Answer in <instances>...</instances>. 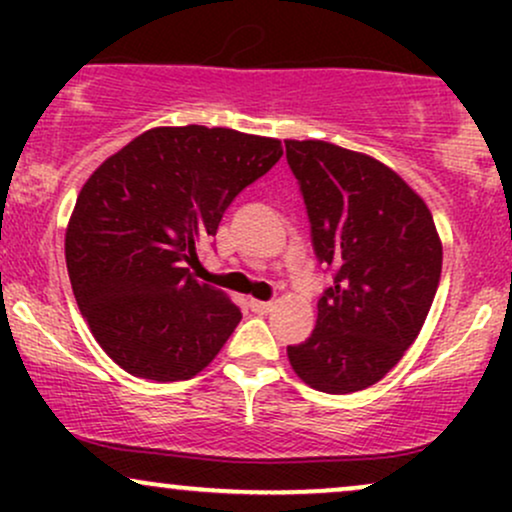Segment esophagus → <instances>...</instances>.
<instances>
[{
    "label": "esophagus",
    "mask_w": 512,
    "mask_h": 512,
    "mask_svg": "<svg viewBox=\"0 0 512 512\" xmlns=\"http://www.w3.org/2000/svg\"><path fill=\"white\" fill-rule=\"evenodd\" d=\"M250 310H252V313H257V315H267V313H272V310H274V303L272 301H255V298H252Z\"/></svg>",
    "instance_id": "34e87169"
}]
</instances>
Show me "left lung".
<instances>
[{"instance_id": "8db88e82", "label": "left lung", "mask_w": 512, "mask_h": 512, "mask_svg": "<svg viewBox=\"0 0 512 512\" xmlns=\"http://www.w3.org/2000/svg\"><path fill=\"white\" fill-rule=\"evenodd\" d=\"M284 144L317 260L337 267L317 301L313 334L286 354L313 390H366L419 337L436 298L443 243L424 199L383 161L320 139Z\"/></svg>"}]
</instances>
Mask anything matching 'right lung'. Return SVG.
Instances as JSON below:
<instances>
[{"label":"right lung","mask_w":512,"mask_h":512,"mask_svg":"<svg viewBox=\"0 0 512 512\" xmlns=\"http://www.w3.org/2000/svg\"><path fill=\"white\" fill-rule=\"evenodd\" d=\"M281 154L279 139L228 127H154L84 182L64 236L69 281L88 330L129 375L190 380L228 342L243 313L187 264Z\"/></svg>","instance_id":"obj_1"}]
</instances>
